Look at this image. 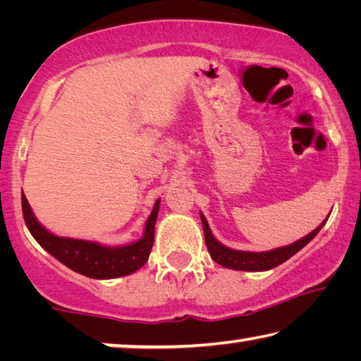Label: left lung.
Returning a JSON list of instances; mask_svg holds the SVG:
<instances>
[{
  "instance_id": "obj_1",
  "label": "left lung",
  "mask_w": 361,
  "mask_h": 361,
  "mask_svg": "<svg viewBox=\"0 0 361 361\" xmlns=\"http://www.w3.org/2000/svg\"><path fill=\"white\" fill-rule=\"evenodd\" d=\"M200 219H202V226H204L207 248H209L213 261L228 269H235V271H252V272L267 271V269H272V267H277L279 264H282V262L291 258V256L298 253L302 247L307 245V243L312 240L317 234H319L322 226L326 223L325 219V221H323L315 231L302 237L301 240L291 243V245L271 250V252L253 253V252H239V250H232L221 245V243L213 237L204 215H200Z\"/></svg>"
}]
</instances>
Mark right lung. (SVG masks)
I'll list each match as a JSON object with an SVG mask.
<instances>
[{"instance_id":"right-lung-1","label":"right lung","mask_w":361,"mask_h":361,"mask_svg":"<svg viewBox=\"0 0 361 361\" xmlns=\"http://www.w3.org/2000/svg\"><path fill=\"white\" fill-rule=\"evenodd\" d=\"M159 202L161 200H157L154 204V209H152L148 221H146L143 239L130 243V245L111 248L99 245L95 242L63 239V237L51 234L36 221L25 195L22 192L23 219H25L27 228L32 232L35 240L47 253H51L54 258L59 259L66 267H70L71 271L90 279H114L129 276L137 269L145 266V262L149 258L152 243H154V224L159 212Z\"/></svg>"}]
</instances>
